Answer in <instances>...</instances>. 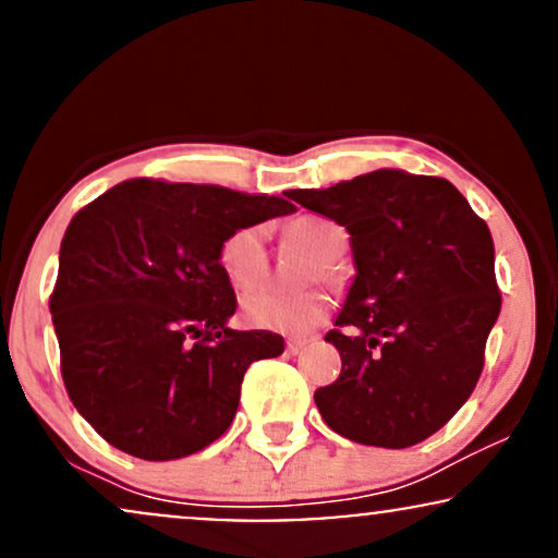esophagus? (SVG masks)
<instances>
[{
  "label": "esophagus",
  "instance_id": "34e87169",
  "mask_svg": "<svg viewBox=\"0 0 558 558\" xmlns=\"http://www.w3.org/2000/svg\"><path fill=\"white\" fill-rule=\"evenodd\" d=\"M307 344H311V339L307 337H292L287 339V352H290V355H298V352H303Z\"/></svg>",
  "mask_w": 558,
  "mask_h": 558
}]
</instances>
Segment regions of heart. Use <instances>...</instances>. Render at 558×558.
<instances>
[{
    "mask_svg": "<svg viewBox=\"0 0 558 558\" xmlns=\"http://www.w3.org/2000/svg\"><path fill=\"white\" fill-rule=\"evenodd\" d=\"M287 240L298 242L316 255L311 277L324 281H337V258L347 247V232L337 221L326 216H298L287 221ZM266 229L260 225H245L232 229L219 245V266L229 279V284L253 287L266 274ZM329 298L320 290L307 292H279V290H255L247 292L240 303L242 320L253 329L279 331V333H305L324 324L329 316Z\"/></svg>",
    "mask_w": 558,
    "mask_h": 558,
    "instance_id": "obj_1",
    "label": "heart"
}]
</instances>
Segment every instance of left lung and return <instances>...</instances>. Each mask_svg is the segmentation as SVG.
Here are the masks:
<instances>
[{"mask_svg":"<svg viewBox=\"0 0 558 558\" xmlns=\"http://www.w3.org/2000/svg\"><path fill=\"white\" fill-rule=\"evenodd\" d=\"M350 232L355 281L326 333L342 373L316 391L331 430L365 447H415L473 395L501 311L488 225L444 177L399 169L290 190Z\"/></svg>","mask_w":558,"mask_h":558,"instance_id":"obj_1","label":"left lung"}]
</instances>
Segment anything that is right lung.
I'll use <instances>...</instances> for the list:
<instances>
[{
  "instance_id": "obj_1",
  "label": "right lung",
  "mask_w": 558,
  "mask_h": 558,
  "mask_svg": "<svg viewBox=\"0 0 558 558\" xmlns=\"http://www.w3.org/2000/svg\"><path fill=\"white\" fill-rule=\"evenodd\" d=\"M292 211L274 195L137 177L72 216L49 311L64 389L111 447L180 460L232 425L245 371L284 339L229 329L238 298L219 245Z\"/></svg>"
}]
</instances>
